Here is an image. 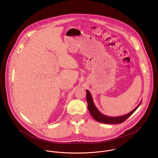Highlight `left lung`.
<instances>
[{
  "mask_svg": "<svg viewBox=\"0 0 158 158\" xmlns=\"http://www.w3.org/2000/svg\"><path fill=\"white\" fill-rule=\"evenodd\" d=\"M86 99H87V103H88V108L92 117L96 121L100 123H106V124H118V123H121L123 122L130 115H131L133 113H135V110L140 105L142 102H140V103L130 113H128L123 115H121V116L110 117V116H107L106 115L103 114L96 108V106L94 103L92 97L88 90H86Z\"/></svg>",
  "mask_w": 158,
  "mask_h": 158,
  "instance_id": "8db88e82",
  "label": "left lung"
}]
</instances>
